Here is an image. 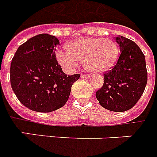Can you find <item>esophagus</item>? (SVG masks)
<instances>
[{
    "label": "esophagus",
    "mask_w": 157,
    "mask_h": 157,
    "mask_svg": "<svg viewBox=\"0 0 157 157\" xmlns=\"http://www.w3.org/2000/svg\"><path fill=\"white\" fill-rule=\"evenodd\" d=\"M89 77H90L89 74H81V78H86V79H87V78H88Z\"/></svg>",
    "instance_id": "34e87169"
}]
</instances>
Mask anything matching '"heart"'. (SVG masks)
I'll return each instance as SVG.
<instances>
[{
	"label": "heart",
	"instance_id": "1",
	"mask_svg": "<svg viewBox=\"0 0 157 157\" xmlns=\"http://www.w3.org/2000/svg\"><path fill=\"white\" fill-rule=\"evenodd\" d=\"M68 52L58 50V63L66 72H73L81 61L88 71L101 74L112 69L117 61L120 50L116 41L110 38H79L66 44Z\"/></svg>",
	"mask_w": 157,
	"mask_h": 157
}]
</instances>
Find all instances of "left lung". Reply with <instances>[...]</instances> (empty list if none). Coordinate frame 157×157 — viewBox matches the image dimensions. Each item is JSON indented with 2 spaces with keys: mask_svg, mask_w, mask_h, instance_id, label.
I'll list each match as a JSON object with an SVG mask.
<instances>
[{
  "mask_svg": "<svg viewBox=\"0 0 157 157\" xmlns=\"http://www.w3.org/2000/svg\"><path fill=\"white\" fill-rule=\"evenodd\" d=\"M120 55L113 69L103 74V85L96 92L100 105L113 112H125L140 99L147 83L146 59L135 42L116 37Z\"/></svg>",
  "mask_w": 157,
  "mask_h": 157,
  "instance_id": "1",
  "label": "left lung"
}]
</instances>
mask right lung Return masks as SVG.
Masks as SVG:
<instances>
[{"instance_id": "obj_1", "label": "right lung", "mask_w": 157, "mask_h": 157, "mask_svg": "<svg viewBox=\"0 0 157 157\" xmlns=\"http://www.w3.org/2000/svg\"><path fill=\"white\" fill-rule=\"evenodd\" d=\"M55 36L40 34L22 44L10 63L13 91L26 108L49 113L62 108L69 99L73 83L80 74L67 76L56 59Z\"/></svg>"}]
</instances>
